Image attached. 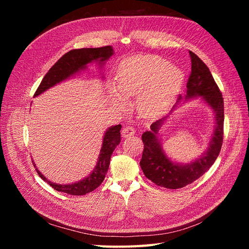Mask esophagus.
<instances>
[{
  "label": "esophagus",
  "instance_id": "34e87169",
  "mask_svg": "<svg viewBox=\"0 0 249 249\" xmlns=\"http://www.w3.org/2000/svg\"><path fill=\"white\" fill-rule=\"evenodd\" d=\"M135 134V129L133 126H130V125H126V126H124V129H123V131H122V135H123V137H131V136H133V135Z\"/></svg>",
  "mask_w": 249,
  "mask_h": 249
}]
</instances>
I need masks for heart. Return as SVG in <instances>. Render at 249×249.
Wrapping results in <instances>:
<instances>
[{"instance_id":"b5f03b06","label":"heart","mask_w":249,"mask_h":249,"mask_svg":"<svg viewBox=\"0 0 249 249\" xmlns=\"http://www.w3.org/2000/svg\"><path fill=\"white\" fill-rule=\"evenodd\" d=\"M184 83L179 67L156 55H136L120 63L116 84L110 87V99L118 109H124L127 99L136 95L135 106L142 116H156L166 110Z\"/></svg>"}]
</instances>
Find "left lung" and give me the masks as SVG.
Masks as SVG:
<instances>
[{
	"label": "left lung",
	"mask_w": 249,
	"mask_h": 249,
	"mask_svg": "<svg viewBox=\"0 0 249 249\" xmlns=\"http://www.w3.org/2000/svg\"><path fill=\"white\" fill-rule=\"evenodd\" d=\"M189 54L191 58V73L187 83V92L184 97H178L171 111L178 108L179 104L182 105L184 102L200 97L201 101L213 110L215 125L208 148L196 159L185 164L172 161L164 152L161 144L159 131L166 117L157 120L150 125V131L142 134L144 149L140 161L141 169L144 176L153 183L167 189L183 188L207 172L219 155L223 141L224 107L222 94L209 67L194 53L190 52Z\"/></svg>",
	"instance_id": "left-lung-1"
}]
</instances>
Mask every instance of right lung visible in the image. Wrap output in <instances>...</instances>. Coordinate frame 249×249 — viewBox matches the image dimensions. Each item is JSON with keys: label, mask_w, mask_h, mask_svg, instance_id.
<instances>
[{"label": "right lung", "mask_w": 249, "mask_h": 249, "mask_svg": "<svg viewBox=\"0 0 249 249\" xmlns=\"http://www.w3.org/2000/svg\"><path fill=\"white\" fill-rule=\"evenodd\" d=\"M113 54H114V51H113L111 46L70 51L51 67L50 71L42 79L39 87L37 88L34 97L40 95L44 91H47L48 89L59 84V83L71 78L80 71H85L89 63L96 62L100 67H103ZM120 129H122L120 124L112 125L105 132L103 137V145L95 167L90 172V175H88V177L79 180V182L63 185L53 183L42 175L38 168H36V165L32 160L37 173L52 188H54L55 190L59 192L71 195H84L93 191L103 183L109 168L111 155L120 143Z\"/></svg>", "instance_id": "right-lung-1"}]
</instances>
